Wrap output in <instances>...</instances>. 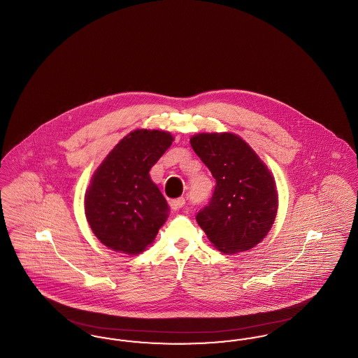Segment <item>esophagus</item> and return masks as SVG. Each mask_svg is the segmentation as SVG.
I'll use <instances>...</instances> for the list:
<instances>
[{"label": "esophagus", "instance_id": "1", "mask_svg": "<svg viewBox=\"0 0 358 358\" xmlns=\"http://www.w3.org/2000/svg\"><path fill=\"white\" fill-rule=\"evenodd\" d=\"M171 208L173 210H180L184 205H185V199H182V197H180V199H176V200H171Z\"/></svg>", "mask_w": 358, "mask_h": 358}]
</instances>
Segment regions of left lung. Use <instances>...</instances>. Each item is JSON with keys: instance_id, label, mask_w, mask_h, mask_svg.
<instances>
[{"instance_id": "obj_1", "label": "left lung", "mask_w": 358, "mask_h": 358, "mask_svg": "<svg viewBox=\"0 0 358 358\" xmlns=\"http://www.w3.org/2000/svg\"><path fill=\"white\" fill-rule=\"evenodd\" d=\"M190 145L216 180L209 204L196 216L199 225L224 254L254 248L276 217L278 192L271 171L232 133L196 134Z\"/></svg>"}]
</instances>
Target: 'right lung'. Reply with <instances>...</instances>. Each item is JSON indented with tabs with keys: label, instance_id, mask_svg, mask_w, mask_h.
I'll use <instances>...</instances> for the list:
<instances>
[{
	"label": "right lung",
	"instance_id": "add662e5",
	"mask_svg": "<svg viewBox=\"0 0 358 358\" xmlns=\"http://www.w3.org/2000/svg\"><path fill=\"white\" fill-rule=\"evenodd\" d=\"M171 142V133L138 129L120 139L94 173L85 217L106 247L141 254L166 222L169 206L149 171Z\"/></svg>",
	"mask_w": 358,
	"mask_h": 358
}]
</instances>
